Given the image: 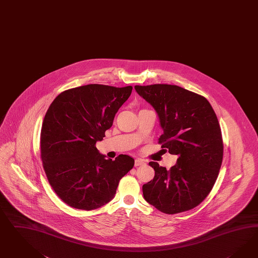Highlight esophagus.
Segmentation results:
<instances>
[{
	"instance_id": "1",
	"label": "esophagus",
	"mask_w": 258,
	"mask_h": 258,
	"mask_svg": "<svg viewBox=\"0 0 258 258\" xmlns=\"http://www.w3.org/2000/svg\"><path fill=\"white\" fill-rule=\"evenodd\" d=\"M134 165H135V167H137V166H141V165H145V161L142 160H135Z\"/></svg>"
}]
</instances>
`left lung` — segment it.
Here are the masks:
<instances>
[{
	"instance_id": "obj_1",
	"label": "left lung",
	"mask_w": 258,
	"mask_h": 258,
	"mask_svg": "<svg viewBox=\"0 0 258 258\" xmlns=\"http://www.w3.org/2000/svg\"><path fill=\"white\" fill-rule=\"evenodd\" d=\"M134 88L158 113L161 147L178 157L170 170L149 162L155 176L143 186L144 197L166 214L194 209L209 195L222 166L223 138L216 113L207 98L177 85Z\"/></svg>"
}]
</instances>
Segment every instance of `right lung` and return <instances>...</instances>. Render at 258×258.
Wrapping results in <instances>:
<instances>
[{"label": "right lung", "instance_id": "right-lung-1", "mask_svg": "<svg viewBox=\"0 0 258 258\" xmlns=\"http://www.w3.org/2000/svg\"><path fill=\"white\" fill-rule=\"evenodd\" d=\"M132 91L133 86L87 84L62 92L46 112L40 135L43 168L51 188L70 207L104 206L134 166L132 157L107 160L96 147Z\"/></svg>", "mask_w": 258, "mask_h": 258}]
</instances>
